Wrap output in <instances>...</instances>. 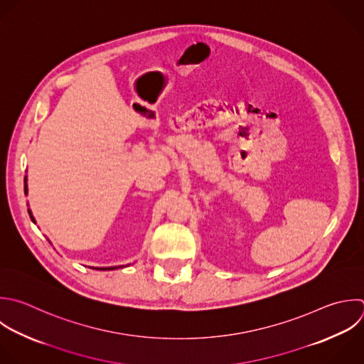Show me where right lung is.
<instances>
[{
    "label": "right lung",
    "mask_w": 364,
    "mask_h": 364,
    "mask_svg": "<svg viewBox=\"0 0 364 364\" xmlns=\"http://www.w3.org/2000/svg\"><path fill=\"white\" fill-rule=\"evenodd\" d=\"M26 193H27V183H26ZM28 213H30V215H31V212H30V210H28ZM31 219H33V220H34V218H33V215H31ZM112 269H117V267H102V269H101V270H112Z\"/></svg>",
    "instance_id": "add662e5"
}]
</instances>
